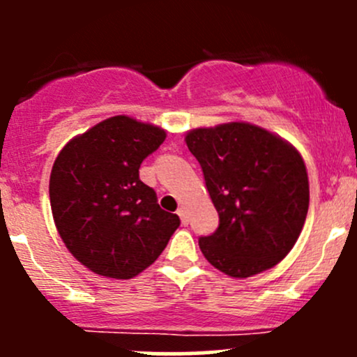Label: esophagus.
Listing matches in <instances>:
<instances>
[{"mask_svg": "<svg viewBox=\"0 0 357 357\" xmlns=\"http://www.w3.org/2000/svg\"><path fill=\"white\" fill-rule=\"evenodd\" d=\"M178 215H179V219H181V222L183 225H188V212H186V208L185 207H179L178 208Z\"/></svg>", "mask_w": 357, "mask_h": 357, "instance_id": "1", "label": "esophagus"}]
</instances>
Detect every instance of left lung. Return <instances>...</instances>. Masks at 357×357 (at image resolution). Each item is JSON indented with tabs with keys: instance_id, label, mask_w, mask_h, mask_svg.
I'll list each match as a JSON object with an SVG mask.
<instances>
[{
	"instance_id": "8db88e82",
	"label": "left lung",
	"mask_w": 357,
	"mask_h": 357,
	"mask_svg": "<svg viewBox=\"0 0 357 357\" xmlns=\"http://www.w3.org/2000/svg\"><path fill=\"white\" fill-rule=\"evenodd\" d=\"M186 145L219 214L218 229L199 238L205 259L233 278L278 264L307 215L309 181L301 153L247 122L193 129Z\"/></svg>"
}]
</instances>
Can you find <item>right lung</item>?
<instances>
[{"label": "right lung", "mask_w": 357, "mask_h": 357, "mask_svg": "<svg viewBox=\"0 0 357 357\" xmlns=\"http://www.w3.org/2000/svg\"><path fill=\"white\" fill-rule=\"evenodd\" d=\"M157 126L115 115L67 143L50 176V204L63 243L81 264L129 280L157 261L179 218L162 211L139 165L164 143Z\"/></svg>", "instance_id": "obj_1"}]
</instances>
